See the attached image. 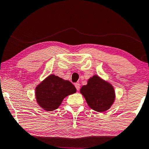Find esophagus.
I'll return each instance as SVG.
<instances>
[{"label": "esophagus", "mask_w": 149, "mask_h": 149, "mask_svg": "<svg viewBox=\"0 0 149 149\" xmlns=\"http://www.w3.org/2000/svg\"><path fill=\"white\" fill-rule=\"evenodd\" d=\"M74 85H75V87H76V89H77V91L80 90V84H79V83H76V84H75Z\"/></svg>", "instance_id": "34e87169"}]
</instances>
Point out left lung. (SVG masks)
<instances>
[{"mask_svg": "<svg viewBox=\"0 0 149 149\" xmlns=\"http://www.w3.org/2000/svg\"><path fill=\"white\" fill-rule=\"evenodd\" d=\"M80 93L88 106L99 112L108 110L115 100L113 86L97 75L89 79L87 84L81 88Z\"/></svg>", "mask_w": 149, "mask_h": 149, "instance_id": "8db88e82", "label": "left lung"}]
</instances>
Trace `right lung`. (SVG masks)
<instances>
[{
  "mask_svg": "<svg viewBox=\"0 0 149 149\" xmlns=\"http://www.w3.org/2000/svg\"><path fill=\"white\" fill-rule=\"evenodd\" d=\"M76 92L72 83L54 75H50L35 88L37 102L46 111L56 110L65 97Z\"/></svg>",
  "mask_w": 149,
  "mask_h": 149,
  "instance_id": "1",
  "label": "right lung"
}]
</instances>
